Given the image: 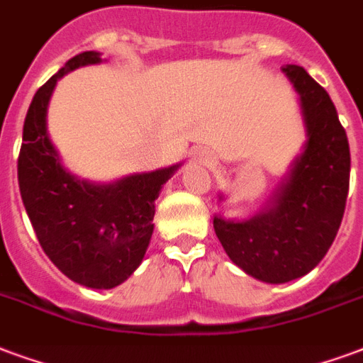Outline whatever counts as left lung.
<instances>
[{"mask_svg":"<svg viewBox=\"0 0 363 363\" xmlns=\"http://www.w3.org/2000/svg\"><path fill=\"white\" fill-rule=\"evenodd\" d=\"M301 95L306 147L266 211L247 222L214 218L231 262L266 283H287L321 262L342 222L350 149L325 89L298 65L283 67Z\"/></svg>","mask_w":363,"mask_h":363,"instance_id":"1","label":"left lung"}]
</instances>
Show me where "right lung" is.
Here are the masks:
<instances>
[{"label":"right lung","instance_id":"add662e5","mask_svg":"<svg viewBox=\"0 0 363 363\" xmlns=\"http://www.w3.org/2000/svg\"><path fill=\"white\" fill-rule=\"evenodd\" d=\"M95 62L99 53L84 51L38 89L24 120L16 172L24 208L49 260L80 285L113 289L143 260L155 201L178 166L111 185L80 182L62 168L45 126L49 97L61 76Z\"/></svg>","mask_w":363,"mask_h":363}]
</instances>
